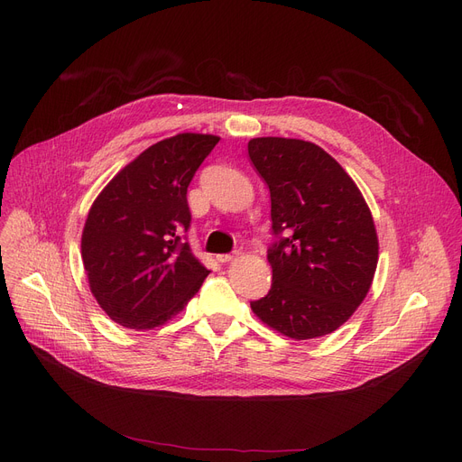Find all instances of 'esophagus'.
Masks as SVG:
<instances>
[{
	"label": "esophagus",
	"instance_id": "obj_1",
	"mask_svg": "<svg viewBox=\"0 0 462 462\" xmlns=\"http://www.w3.org/2000/svg\"><path fill=\"white\" fill-rule=\"evenodd\" d=\"M234 256H236L234 253H232V254H218L217 260H218V262H230V260H234Z\"/></svg>",
	"mask_w": 462,
	"mask_h": 462
}]
</instances>
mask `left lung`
<instances>
[{
	"label": "left lung",
	"mask_w": 462,
	"mask_h": 462,
	"mask_svg": "<svg viewBox=\"0 0 462 462\" xmlns=\"http://www.w3.org/2000/svg\"><path fill=\"white\" fill-rule=\"evenodd\" d=\"M249 157L270 187L272 228L279 236L268 249L272 290L251 309L296 341L333 333L374 279L378 236L371 209L345 168L317 143L262 136L249 142Z\"/></svg>",
	"instance_id": "1"
}]
</instances>
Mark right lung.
Wrapping results in <instances>:
<instances>
[{"label": "right lung", "instance_id": "1", "mask_svg": "<svg viewBox=\"0 0 462 462\" xmlns=\"http://www.w3.org/2000/svg\"><path fill=\"white\" fill-rule=\"evenodd\" d=\"M218 140L181 133L150 145L91 204L82 262L93 298L116 324H166L209 275L180 232L190 226L187 187Z\"/></svg>", "mask_w": 462, "mask_h": 462}]
</instances>
